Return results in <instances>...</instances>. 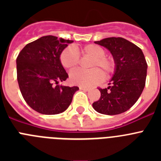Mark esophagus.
Masks as SVG:
<instances>
[{"instance_id":"obj_1","label":"esophagus","mask_w":161,"mask_h":161,"mask_svg":"<svg viewBox=\"0 0 161 161\" xmlns=\"http://www.w3.org/2000/svg\"><path fill=\"white\" fill-rule=\"evenodd\" d=\"M80 89H81V90H84V91H88L89 90V88L83 87V86H80Z\"/></svg>"}]
</instances>
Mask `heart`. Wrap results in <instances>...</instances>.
Returning <instances> with one entry per match:
<instances>
[{
	"mask_svg": "<svg viewBox=\"0 0 161 161\" xmlns=\"http://www.w3.org/2000/svg\"><path fill=\"white\" fill-rule=\"evenodd\" d=\"M81 53L85 56L93 58L90 68L95 69L88 72L76 69L71 72L69 79L71 83L73 85L89 87L100 83L103 80V74L99 69H97V68L102 69V71L107 75L114 72V64L111 59L105 57L106 51L102 47L96 44H89L81 48ZM60 62L66 69L71 70L75 68L79 63V55L77 51L72 47L65 48L61 53Z\"/></svg>",
	"mask_w": 161,
	"mask_h": 161,
	"instance_id": "b5f03b06",
	"label": "heart"
}]
</instances>
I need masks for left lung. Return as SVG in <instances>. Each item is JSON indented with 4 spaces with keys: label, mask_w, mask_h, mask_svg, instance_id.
<instances>
[{
    "label": "left lung",
    "mask_w": 161,
    "mask_h": 161,
    "mask_svg": "<svg viewBox=\"0 0 161 161\" xmlns=\"http://www.w3.org/2000/svg\"><path fill=\"white\" fill-rule=\"evenodd\" d=\"M106 47L114 61V72L106 89H99L100 99L93 109L106 115L119 114L137 102L145 86L147 64L142 50L123 38H103L94 42Z\"/></svg>",
    "instance_id": "left-lung-1"
}]
</instances>
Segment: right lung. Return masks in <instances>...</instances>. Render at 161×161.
Listing matches in <instances>:
<instances>
[{
	"label": "right lung",
	"mask_w": 161,
	"mask_h": 161,
	"mask_svg": "<svg viewBox=\"0 0 161 161\" xmlns=\"http://www.w3.org/2000/svg\"><path fill=\"white\" fill-rule=\"evenodd\" d=\"M72 40L47 35L25 45L17 58V76L25 102L42 114H57L70 106L77 86L58 85L68 77L60 55ZM55 83V86L53 84Z\"/></svg>",
	"instance_id": "add662e5"
}]
</instances>
